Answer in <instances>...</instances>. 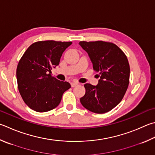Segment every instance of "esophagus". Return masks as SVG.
Listing matches in <instances>:
<instances>
[{
    "label": "esophagus",
    "instance_id": "1",
    "mask_svg": "<svg viewBox=\"0 0 155 155\" xmlns=\"http://www.w3.org/2000/svg\"><path fill=\"white\" fill-rule=\"evenodd\" d=\"M77 85H78V83H77V82H72L71 83V87H74L77 86Z\"/></svg>",
    "mask_w": 155,
    "mask_h": 155
}]
</instances>
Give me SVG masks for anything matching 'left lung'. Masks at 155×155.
Masks as SVG:
<instances>
[{
    "instance_id": "obj_1",
    "label": "left lung",
    "mask_w": 155,
    "mask_h": 155,
    "mask_svg": "<svg viewBox=\"0 0 155 155\" xmlns=\"http://www.w3.org/2000/svg\"><path fill=\"white\" fill-rule=\"evenodd\" d=\"M79 45L88 53L93 68L100 77L97 86L84 85L86 92L81 103L89 111L105 113L119 104L128 88L130 68L127 58L110 42L80 41Z\"/></svg>"
}]
</instances>
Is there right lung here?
<instances>
[{
  "mask_svg": "<svg viewBox=\"0 0 155 155\" xmlns=\"http://www.w3.org/2000/svg\"><path fill=\"white\" fill-rule=\"evenodd\" d=\"M71 44L70 41L36 42L19 61L16 76L19 94L26 104L35 111L54 109L60 104L64 93L71 87L69 83L59 81L50 74Z\"/></svg>",
  "mask_w": 155,
  "mask_h": 155,
  "instance_id": "add662e5",
  "label": "right lung"
}]
</instances>
